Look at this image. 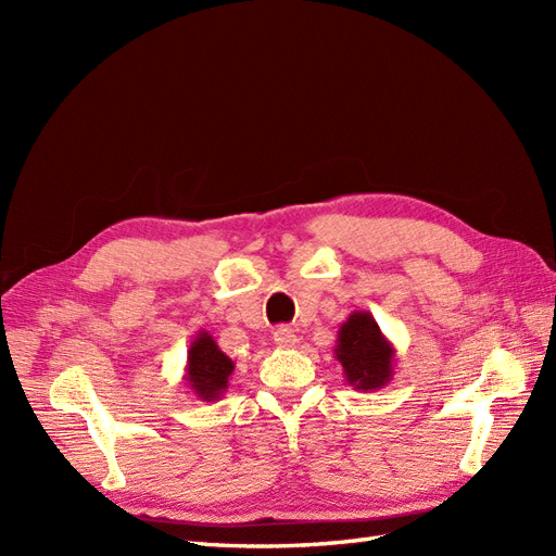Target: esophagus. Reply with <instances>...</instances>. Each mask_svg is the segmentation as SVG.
Returning <instances> with one entry per match:
<instances>
[{
    "instance_id": "1",
    "label": "esophagus",
    "mask_w": 556,
    "mask_h": 556,
    "mask_svg": "<svg viewBox=\"0 0 556 556\" xmlns=\"http://www.w3.org/2000/svg\"><path fill=\"white\" fill-rule=\"evenodd\" d=\"M274 341L278 348H294L299 343L294 329H290V327H278L274 331Z\"/></svg>"
}]
</instances>
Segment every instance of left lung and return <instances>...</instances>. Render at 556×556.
Here are the masks:
<instances>
[{"label":"left lung","mask_w":556,"mask_h":556,"mask_svg":"<svg viewBox=\"0 0 556 556\" xmlns=\"http://www.w3.org/2000/svg\"><path fill=\"white\" fill-rule=\"evenodd\" d=\"M350 387L359 392H376L392 380L396 350L380 331L368 311H355L339 329L333 348Z\"/></svg>","instance_id":"1"}]
</instances>
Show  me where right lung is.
Here are the masks:
<instances>
[{
    "label": "right lung",
    "mask_w": 556,
    "mask_h": 556,
    "mask_svg": "<svg viewBox=\"0 0 556 556\" xmlns=\"http://www.w3.org/2000/svg\"><path fill=\"white\" fill-rule=\"evenodd\" d=\"M231 374L233 362L217 348L213 336L201 329L188 348L182 380L199 401H217L227 392Z\"/></svg>",
    "instance_id": "add662e5"
}]
</instances>
